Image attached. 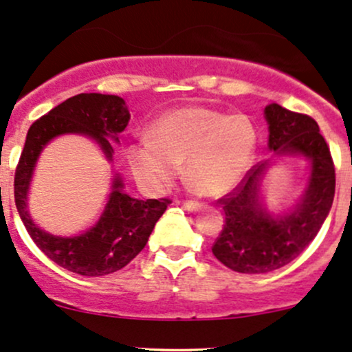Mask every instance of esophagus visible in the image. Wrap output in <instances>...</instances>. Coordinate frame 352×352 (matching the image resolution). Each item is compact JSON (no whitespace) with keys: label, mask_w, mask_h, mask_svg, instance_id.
Returning <instances> with one entry per match:
<instances>
[{"label":"esophagus","mask_w":352,"mask_h":352,"mask_svg":"<svg viewBox=\"0 0 352 352\" xmlns=\"http://www.w3.org/2000/svg\"><path fill=\"white\" fill-rule=\"evenodd\" d=\"M177 204L182 205L185 210H188V212H195V210L200 207L199 201H193V200H180V201H177Z\"/></svg>","instance_id":"34e87169"}]
</instances>
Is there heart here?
I'll use <instances>...</instances> for the list:
<instances>
[{"instance_id": "b5f03b06", "label": "heart", "mask_w": 352, "mask_h": 352, "mask_svg": "<svg viewBox=\"0 0 352 352\" xmlns=\"http://www.w3.org/2000/svg\"><path fill=\"white\" fill-rule=\"evenodd\" d=\"M256 131L245 116L205 107L167 112L127 151L135 180L151 192L167 188L185 164V177L200 195L221 197L240 184L252 167Z\"/></svg>"}]
</instances>
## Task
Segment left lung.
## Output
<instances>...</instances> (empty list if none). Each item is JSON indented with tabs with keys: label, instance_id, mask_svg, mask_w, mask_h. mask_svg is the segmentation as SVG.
Returning <instances> with one entry per match:
<instances>
[{
	"label": "left lung",
	"instance_id": "left-lung-1",
	"mask_svg": "<svg viewBox=\"0 0 352 352\" xmlns=\"http://www.w3.org/2000/svg\"><path fill=\"white\" fill-rule=\"evenodd\" d=\"M268 148L276 157L300 155L309 160V177L293 210L273 215L260 197L270 160L254 165L241 184L220 199L225 225L212 252L218 261L238 273H268L292 263L308 246L328 217L334 199L336 173L316 120L280 104L265 107Z\"/></svg>",
	"mask_w": 352,
	"mask_h": 352
}]
</instances>
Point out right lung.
<instances>
[{"label":"right lung","instance_id":"obj_1","mask_svg":"<svg viewBox=\"0 0 352 352\" xmlns=\"http://www.w3.org/2000/svg\"><path fill=\"white\" fill-rule=\"evenodd\" d=\"M127 104L119 96L78 94L51 109L28 131L26 142L14 173V201L24 227L41 252L63 268L82 276H104L122 270L144 250L153 227L170 200H139L124 192L119 173L112 180V192L94 227L78 236H56L34 223L28 212V192L43 148L54 137L80 134L94 140L111 162V140L127 127Z\"/></svg>","mask_w":352,"mask_h":352}]
</instances>
